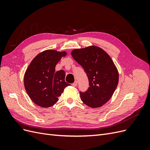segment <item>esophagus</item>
Wrapping results in <instances>:
<instances>
[{"instance_id": "34e87169", "label": "esophagus", "mask_w": 150, "mask_h": 150, "mask_svg": "<svg viewBox=\"0 0 150 150\" xmlns=\"http://www.w3.org/2000/svg\"><path fill=\"white\" fill-rule=\"evenodd\" d=\"M77 85H78V81H75L72 84V86H73V87H76V86H77Z\"/></svg>"}]
</instances>
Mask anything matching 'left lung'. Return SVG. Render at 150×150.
Masks as SVG:
<instances>
[{
  "label": "left lung",
  "mask_w": 150,
  "mask_h": 150,
  "mask_svg": "<svg viewBox=\"0 0 150 150\" xmlns=\"http://www.w3.org/2000/svg\"><path fill=\"white\" fill-rule=\"evenodd\" d=\"M71 55L83 67L89 79L88 89L80 92L81 100L91 108L102 106L118 84L119 74L114 62L106 52L95 46L74 49Z\"/></svg>",
  "instance_id": "1"
}]
</instances>
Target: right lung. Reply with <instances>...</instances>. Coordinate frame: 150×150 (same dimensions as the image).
<instances>
[{
	"instance_id": "obj_1",
	"label": "right lung",
	"mask_w": 150,
	"mask_h": 150,
	"mask_svg": "<svg viewBox=\"0 0 150 150\" xmlns=\"http://www.w3.org/2000/svg\"><path fill=\"white\" fill-rule=\"evenodd\" d=\"M67 55L65 51L46 50L31 61L24 78L25 89L35 104L49 108L56 103L64 89L70 84L65 82L64 71L55 72L57 62Z\"/></svg>"
}]
</instances>
